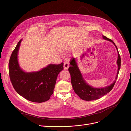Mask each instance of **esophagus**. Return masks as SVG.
Listing matches in <instances>:
<instances>
[{"label": "esophagus", "mask_w": 131, "mask_h": 131, "mask_svg": "<svg viewBox=\"0 0 131 131\" xmlns=\"http://www.w3.org/2000/svg\"><path fill=\"white\" fill-rule=\"evenodd\" d=\"M68 67H69V64H68V63L66 62H64V69L65 70H66V69H67L68 68Z\"/></svg>", "instance_id": "34e87169"}]
</instances>
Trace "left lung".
<instances>
[{"instance_id":"left-lung-1","label":"left lung","mask_w":131,"mask_h":131,"mask_svg":"<svg viewBox=\"0 0 131 131\" xmlns=\"http://www.w3.org/2000/svg\"><path fill=\"white\" fill-rule=\"evenodd\" d=\"M103 38L106 40H108L113 43L116 48L118 52V59L117 63L118 65V71L115 81L109 85L103 88H94L89 85L83 77L82 73L78 66L76 58L73 59L70 62L71 65L68 71L71 76V82L74 91L77 95L82 100L84 101H92L99 99L105 94L109 93L113 88L116 80L118 78L121 65L120 56L118 51V49L114 41L111 39L107 38L104 35Z\"/></svg>"}]
</instances>
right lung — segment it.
Returning a JSON list of instances; mask_svg holds the SVG:
<instances>
[{
  "mask_svg": "<svg viewBox=\"0 0 131 131\" xmlns=\"http://www.w3.org/2000/svg\"><path fill=\"white\" fill-rule=\"evenodd\" d=\"M22 39L18 42L11 55L9 71L12 84L18 94L35 103L49 100L59 73L63 70L64 63L49 64L37 71L26 72L20 67L18 53Z\"/></svg>",
  "mask_w": 131,
  "mask_h": 131,
  "instance_id": "1",
  "label": "right lung"
}]
</instances>
